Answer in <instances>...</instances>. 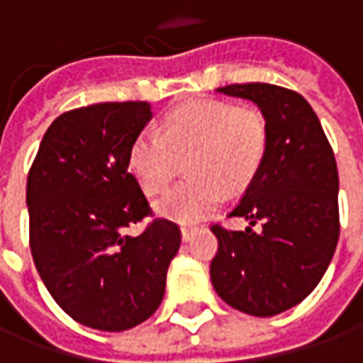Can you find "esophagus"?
Masks as SVG:
<instances>
[{"label": "esophagus", "mask_w": 363, "mask_h": 363, "mask_svg": "<svg viewBox=\"0 0 363 363\" xmlns=\"http://www.w3.org/2000/svg\"><path fill=\"white\" fill-rule=\"evenodd\" d=\"M196 233V228H190V225H184L181 228V235H182V241H190L192 237Z\"/></svg>", "instance_id": "1"}]
</instances>
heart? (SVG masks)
<instances>
[{
	"mask_svg": "<svg viewBox=\"0 0 363 363\" xmlns=\"http://www.w3.org/2000/svg\"><path fill=\"white\" fill-rule=\"evenodd\" d=\"M268 147V122L255 106L204 99L181 104L161 120V138L135 135L128 151L130 171L145 194L169 189L186 163L182 182L155 206L179 223L206 220L223 202V189L241 190L257 177Z\"/></svg>",
	"mask_w": 363,
	"mask_h": 363,
	"instance_id": "b5f03b06",
	"label": "heart"
}]
</instances>
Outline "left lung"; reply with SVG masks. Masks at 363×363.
<instances>
[{
  "mask_svg": "<svg viewBox=\"0 0 363 363\" xmlns=\"http://www.w3.org/2000/svg\"><path fill=\"white\" fill-rule=\"evenodd\" d=\"M218 93L249 99L268 122V147L259 173L229 218L249 228L212 225L218 252L210 278L233 309L272 317L301 303L317 288L335 255L338 169L311 104L270 83L225 85ZM257 223L259 232L252 229Z\"/></svg>",
  "mask_w": 363,
  "mask_h": 363,
  "instance_id": "obj_1",
  "label": "left lung"
}]
</instances>
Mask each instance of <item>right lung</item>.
Returning <instances> with one entry per match:
<instances>
[{
    "mask_svg": "<svg viewBox=\"0 0 363 363\" xmlns=\"http://www.w3.org/2000/svg\"><path fill=\"white\" fill-rule=\"evenodd\" d=\"M151 120L143 101L64 112L46 130L27 179L30 252L54 301L77 323L120 333L150 319L165 296L181 229L150 216L128 151Z\"/></svg>",
    "mask_w": 363,
    "mask_h": 363,
    "instance_id": "obj_1",
    "label": "right lung"
}]
</instances>
